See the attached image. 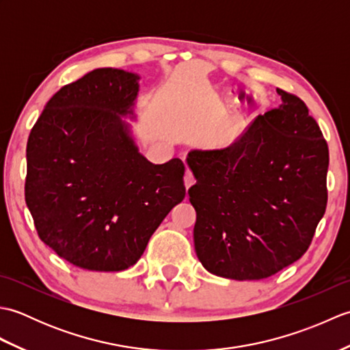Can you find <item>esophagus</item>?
Here are the masks:
<instances>
[{
	"instance_id": "1",
	"label": "esophagus",
	"mask_w": 350,
	"mask_h": 350,
	"mask_svg": "<svg viewBox=\"0 0 350 350\" xmlns=\"http://www.w3.org/2000/svg\"><path fill=\"white\" fill-rule=\"evenodd\" d=\"M183 183H185V188H187V191L194 185V177H192V174L189 173V171L187 170V173H185V177H183Z\"/></svg>"
}]
</instances>
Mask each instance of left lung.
<instances>
[{
  "instance_id": "1",
  "label": "left lung",
  "mask_w": 350,
  "mask_h": 350,
  "mask_svg": "<svg viewBox=\"0 0 350 350\" xmlns=\"http://www.w3.org/2000/svg\"><path fill=\"white\" fill-rule=\"evenodd\" d=\"M278 94L280 105L234 143L188 153L194 247L218 277L263 280L284 269L308 250L326 209L328 144L306 103Z\"/></svg>"
}]
</instances>
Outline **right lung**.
<instances>
[{"label": "right lung", "instance_id": "1", "mask_svg": "<svg viewBox=\"0 0 350 350\" xmlns=\"http://www.w3.org/2000/svg\"><path fill=\"white\" fill-rule=\"evenodd\" d=\"M139 75L100 68L62 87L27 143L25 202L40 239L66 262L117 272L135 265L185 198V165L139 153Z\"/></svg>", "mask_w": 350, "mask_h": 350}]
</instances>
